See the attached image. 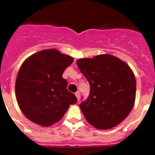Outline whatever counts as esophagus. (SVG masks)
I'll return each instance as SVG.
<instances>
[{
  "mask_svg": "<svg viewBox=\"0 0 155 155\" xmlns=\"http://www.w3.org/2000/svg\"><path fill=\"white\" fill-rule=\"evenodd\" d=\"M75 96H76V98H77V99H78V101H79V100H80V91H77V92H75Z\"/></svg>",
  "mask_w": 155,
  "mask_h": 155,
  "instance_id": "obj_1",
  "label": "esophagus"
}]
</instances>
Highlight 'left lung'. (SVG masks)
Masks as SVG:
<instances>
[{
	"instance_id": "1",
	"label": "left lung",
	"mask_w": 155,
	"mask_h": 155,
	"mask_svg": "<svg viewBox=\"0 0 155 155\" xmlns=\"http://www.w3.org/2000/svg\"><path fill=\"white\" fill-rule=\"evenodd\" d=\"M90 84L87 99L80 107L85 119L97 129H110L123 122L134 106L136 81L125 62L111 55L76 61Z\"/></svg>"
}]
</instances>
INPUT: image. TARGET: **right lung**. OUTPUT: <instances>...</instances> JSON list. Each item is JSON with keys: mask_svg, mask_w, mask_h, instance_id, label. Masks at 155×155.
<instances>
[{"mask_svg": "<svg viewBox=\"0 0 155 155\" xmlns=\"http://www.w3.org/2000/svg\"><path fill=\"white\" fill-rule=\"evenodd\" d=\"M73 58L56 49L39 51L22 64L16 80L18 105L28 119L43 127L60 121L69 105L77 102L62 77Z\"/></svg>", "mask_w": 155, "mask_h": 155, "instance_id": "add662e5", "label": "right lung"}]
</instances>
